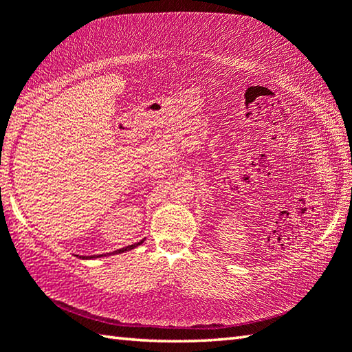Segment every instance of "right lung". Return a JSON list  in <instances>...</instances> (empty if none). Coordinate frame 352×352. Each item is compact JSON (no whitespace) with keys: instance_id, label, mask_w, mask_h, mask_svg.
Listing matches in <instances>:
<instances>
[{"instance_id":"add662e5","label":"right lung","mask_w":352,"mask_h":352,"mask_svg":"<svg viewBox=\"0 0 352 352\" xmlns=\"http://www.w3.org/2000/svg\"><path fill=\"white\" fill-rule=\"evenodd\" d=\"M142 242H144V239L140 241V242H136V243H133V245H129V247L119 248V250H116V252H113V253H107V254H93V256H79V258H82V259H96V258H102V256L119 254V253H124V252H129V250H133V248H136V247H138V245H141Z\"/></svg>"}]
</instances>
